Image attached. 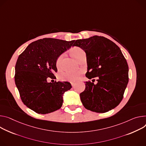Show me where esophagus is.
Returning a JSON list of instances; mask_svg holds the SVG:
<instances>
[{"label":"esophagus","instance_id":"esophagus-1","mask_svg":"<svg viewBox=\"0 0 146 146\" xmlns=\"http://www.w3.org/2000/svg\"><path fill=\"white\" fill-rule=\"evenodd\" d=\"M71 84H72V87H74V86L76 85V83H71Z\"/></svg>","mask_w":146,"mask_h":146}]
</instances>
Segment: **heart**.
Returning a JSON list of instances; mask_svg holds the SVG:
<instances>
[{"mask_svg":"<svg viewBox=\"0 0 146 146\" xmlns=\"http://www.w3.org/2000/svg\"><path fill=\"white\" fill-rule=\"evenodd\" d=\"M71 54L74 58L78 60L83 55H85L84 51L79 47H74L71 49ZM63 55H60L56 59V66L57 68L61 67V62ZM82 73L81 71H66L59 75V78L62 81L73 82L77 80Z\"/></svg>","mask_w":146,"mask_h":146,"instance_id":"obj_1","label":"heart"}]
</instances>
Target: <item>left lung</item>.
I'll return each instance as SVG.
<instances>
[{"label": "left lung", "instance_id": "obj_1", "mask_svg": "<svg viewBox=\"0 0 146 146\" xmlns=\"http://www.w3.org/2000/svg\"><path fill=\"white\" fill-rule=\"evenodd\" d=\"M73 46L86 52V76L98 77L96 84L86 82L85 90L80 94L84 107L98 113L113 110L122 100L129 82L128 64L121 50L110 39L97 35L77 39Z\"/></svg>", "mask_w": 146, "mask_h": 146}]
</instances>
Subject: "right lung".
<instances>
[{
	"label": "right lung",
	"mask_w": 146,
	"mask_h": 146,
	"mask_svg": "<svg viewBox=\"0 0 146 146\" xmlns=\"http://www.w3.org/2000/svg\"><path fill=\"white\" fill-rule=\"evenodd\" d=\"M74 40L43 38L31 43L19 55L15 66V83L26 107L46 114L61 108L63 94L72 88L68 82L48 83L57 72L56 61L73 46Z\"/></svg>",
	"instance_id": "1"
}]
</instances>
